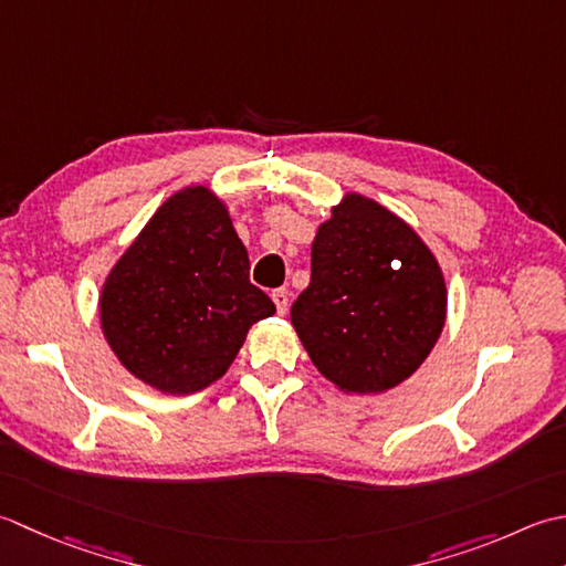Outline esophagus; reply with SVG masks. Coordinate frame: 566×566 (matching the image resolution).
I'll return each instance as SVG.
<instances>
[{
	"instance_id": "esophagus-1",
	"label": "esophagus",
	"mask_w": 566,
	"mask_h": 566,
	"mask_svg": "<svg viewBox=\"0 0 566 566\" xmlns=\"http://www.w3.org/2000/svg\"><path fill=\"white\" fill-rule=\"evenodd\" d=\"M273 303H275V310H279V315H285L287 313V303H291V295H287L285 287H275V291L271 293Z\"/></svg>"
}]
</instances>
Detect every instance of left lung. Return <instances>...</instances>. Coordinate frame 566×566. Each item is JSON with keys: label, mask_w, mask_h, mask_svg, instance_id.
<instances>
[{"label": "left lung", "mask_w": 566, "mask_h": 566, "mask_svg": "<svg viewBox=\"0 0 566 566\" xmlns=\"http://www.w3.org/2000/svg\"><path fill=\"white\" fill-rule=\"evenodd\" d=\"M444 315V275L422 239L347 195L317 229L310 285L291 307L317 371L349 394H384L428 359Z\"/></svg>", "instance_id": "1"}]
</instances>
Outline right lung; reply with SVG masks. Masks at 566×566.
Here are the masks:
<instances>
[{
	"label": "right lung",
	"instance_id": "right-lung-1",
	"mask_svg": "<svg viewBox=\"0 0 566 566\" xmlns=\"http://www.w3.org/2000/svg\"><path fill=\"white\" fill-rule=\"evenodd\" d=\"M273 313V300L249 281V253L227 207L202 186L158 207L99 297L117 359L172 396L224 376L249 327Z\"/></svg>",
	"mask_w": 566,
	"mask_h": 566
}]
</instances>
